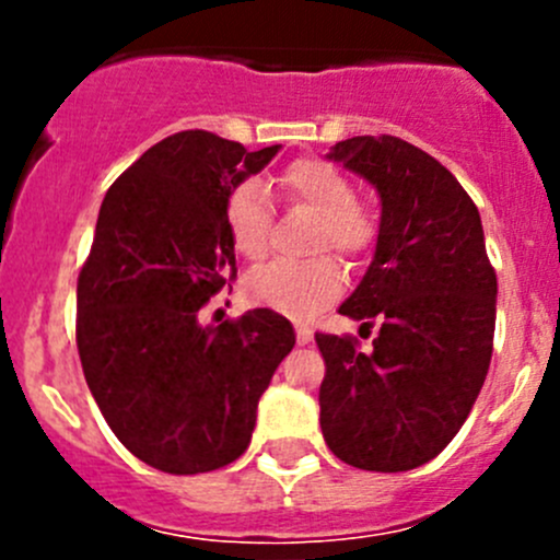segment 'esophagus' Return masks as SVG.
Wrapping results in <instances>:
<instances>
[{
	"instance_id": "esophagus-1",
	"label": "esophagus",
	"mask_w": 560,
	"mask_h": 560,
	"mask_svg": "<svg viewBox=\"0 0 560 560\" xmlns=\"http://www.w3.org/2000/svg\"><path fill=\"white\" fill-rule=\"evenodd\" d=\"M295 338H298V343H301V347H306V343L314 341V332L308 330V327L298 325V327H295Z\"/></svg>"
}]
</instances>
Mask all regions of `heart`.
<instances>
[{
	"label": "heart",
	"mask_w": 560,
	"mask_h": 560,
	"mask_svg": "<svg viewBox=\"0 0 560 560\" xmlns=\"http://www.w3.org/2000/svg\"><path fill=\"white\" fill-rule=\"evenodd\" d=\"M287 206L314 213L312 252H327L347 259H363L380 241V217L374 206L358 197V186L347 173L319 156L290 162L276 178ZM273 211L257 184H241L224 202V228L230 244L246 259H262L270 246ZM246 298L257 306L308 319L336 301L343 290V270L330 254H316L306 262H276L252 270L244 281Z\"/></svg>",
	"instance_id": "1"
}]
</instances>
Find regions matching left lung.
Wrapping results in <instances>:
<instances>
[{"mask_svg": "<svg viewBox=\"0 0 560 560\" xmlns=\"http://www.w3.org/2000/svg\"><path fill=\"white\" fill-rule=\"evenodd\" d=\"M382 197L374 262L338 312L380 319L374 349L316 332L327 447L365 471H409L466 422L493 354L495 270L471 197L439 160L393 135L332 145Z\"/></svg>", "mask_w": 560, "mask_h": 560, "instance_id": "8db88e82", "label": "left lung"}]
</instances>
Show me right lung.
I'll use <instances>...</instances> for the list:
<instances>
[{"label": "right lung", "instance_id": "right-lung-1", "mask_svg": "<svg viewBox=\"0 0 560 560\" xmlns=\"http://www.w3.org/2000/svg\"><path fill=\"white\" fill-rule=\"evenodd\" d=\"M276 151L175 132L118 175L100 208L78 276V354L118 442L160 471L238 460L259 395L295 347L290 319L270 308L219 327L197 322L235 279L224 202Z\"/></svg>", "mask_w": 560, "mask_h": 560}]
</instances>
